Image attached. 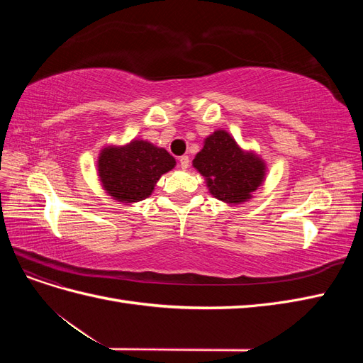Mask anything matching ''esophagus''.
I'll return each mask as SVG.
<instances>
[{
    "mask_svg": "<svg viewBox=\"0 0 363 363\" xmlns=\"http://www.w3.org/2000/svg\"><path fill=\"white\" fill-rule=\"evenodd\" d=\"M179 162H180V167H182V169H188V168H189V162H191V160H189V157H188V156H182Z\"/></svg>",
    "mask_w": 363,
    "mask_h": 363,
    "instance_id": "obj_1",
    "label": "esophagus"
}]
</instances>
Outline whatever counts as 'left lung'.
Instances as JSON below:
<instances>
[{
	"instance_id": "1",
	"label": "left lung",
	"mask_w": 363,
	"mask_h": 363,
	"mask_svg": "<svg viewBox=\"0 0 363 363\" xmlns=\"http://www.w3.org/2000/svg\"><path fill=\"white\" fill-rule=\"evenodd\" d=\"M194 167L207 180V188L218 200L242 203L262 184L265 163L244 152L227 131L218 130L204 140Z\"/></svg>"
}]
</instances>
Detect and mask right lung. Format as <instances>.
<instances>
[{
    "label": "right lung",
    "mask_w": 363,
    "mask_h": 363,
    "mask_svg": "<svg viewBox=\"0 0 363 363\" xmlns=\"http://www.w3.org/2000/svg\"><path fill=\"white\" fill-rule=\"evenodd\" d=\"M175 167L167 150L147 140L107 147L98 160V174L107 194L121 203H136L155 191L157 180Z\"/></svg>",
    "instance_id": "obj_1"
}]
</instances>
